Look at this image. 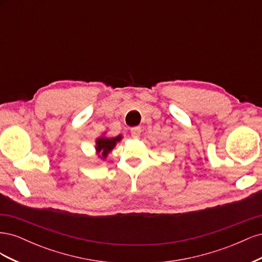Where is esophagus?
Returning <instances> with one entry per match:
<instances>
[{
  "instance_id": "esophagus-1",
  "label": "esophagus",
  "mask_w": 262,
  "mask_h": 262,
  "mask_svg": "<svg viewBox=\"0 0 262 262\" xmlns=\"http://www.w3.org/2000/svg\"><path fill=\"white\" fill-rule=\"evenodd\" d=\"M131 136L133 138H139L141 134V128L140 126H134V128H131Z\"/></svg>"
}]
</instances>
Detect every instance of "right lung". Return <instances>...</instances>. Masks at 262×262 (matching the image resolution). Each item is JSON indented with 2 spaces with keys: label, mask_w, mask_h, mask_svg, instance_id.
I'll return each instance as SVG.
<instances>
[{
  "label": "right lung",
  "mask_w": 262,
  "mask_h": 262,
  "mask_svg": "<svg viewBox=\"0 0 262 262\" xmlns=\"http://www.w3.org/2000/svg\"><path fill=\"white\" fill-rule=\"evenodd\" d=\"M122 139L121 136H118L116 138H106V137H100L96 140V152L101 155H99V157L101 158H106L108 156V154L112 152L114 149V147L116 146V144L118 142H120V140Z\"/></svg>",
  "instance_id": "right-lung-1"
}]
</instances>
